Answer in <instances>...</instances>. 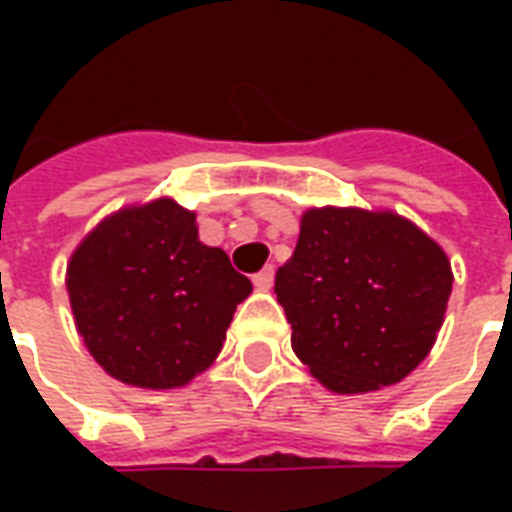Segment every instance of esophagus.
Segmentation results:
<instances>
[{
	"instance_id": "obj_1",
	"label": "esophagus",
	"mask_w": 512,
	"mask_h": 512,
	"mask_svg": "<svg viewBox=\"0 0 512 512\" xmlns=\"http://www.w3.org/2000/svg\"><path fill=\"white\" fill-rule=\"evenodd\" d=\"M252 282H255L257 290H271V285H274V266H266L263 271H257Z\"/></svg>"
}]
</instances>
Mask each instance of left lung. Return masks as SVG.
<instances>
[{
    "label": "left lung",
    "mask_w": 512,
    "mask_h": 512,
    "mask_svg": "<svg viewBox=\"0 0 512 512\" xmlns=\"http://www.w3.org/2000/svg\"><path fill=\"white\" fill-rule=\"evenodd\" d=\"M274 293L312 376L359 395L403 381L430 354L452 271L444 249L403 216L329 205L301 216Z\"/></svg>",
    "instance_id": "1"
}]
</instances>
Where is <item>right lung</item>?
I'll return each mask as SVG.
<instances>
[{
	"label": "right lung",
	"mask_w": 512,
	"mask_h": 512,
	"mask_svg": "<svg viewBox=\"0 0 512 512\" xmlns=\"http://www.w3.org/2000/svg\"><path fill=\"white\" fill-rule=\"evenodd\" d=\"M194 219L167 197L131 205L71 255L65 285L76 329L123 384H189L213 365L235 307L252 293L224 249L202 244Z\"/></svg>",
	"instance_id": "1"
}]
</instances>
